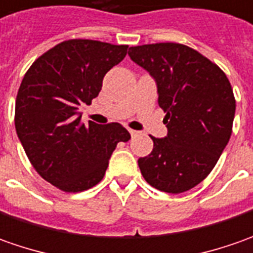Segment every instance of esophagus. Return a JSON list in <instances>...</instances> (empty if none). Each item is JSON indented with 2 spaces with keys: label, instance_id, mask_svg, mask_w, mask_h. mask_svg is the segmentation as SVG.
I'll return each instance as SVG.
<instances>
[{
  "label": "esophagus",
  "instance_id": "1",
  "mask_svg": "<svg viewBox=\"0 0 253 253\" xmlns=\"http://www.w3.org/2000/svg\"><path fill=\"white\" fill-rule=\"evenodd\" d=\"M128 133H130V135H131V137L138 135V131H135V130H133V128H128Z\"/></svg>",
  "mask_w": 253,
  "mask_h": 253
}]
</instances>
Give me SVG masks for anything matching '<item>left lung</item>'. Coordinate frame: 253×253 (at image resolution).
<instances>
[{
	"label": "left lung",
	"mask_w": 253,
	"mask_h": 253,
	"mask_svg": "<svg viewBox=\"0 0 253 253\" xmlns=\"http://www.w3.org/2000/svg\"><path fill=\"white\" fill-rule=\"evenodd\" d=\"M128 56L157 83L168 134L138 160L144 179L167 193H182L211 172L232 133L235 98L220 67L180 43L134 46Z\"/></svg>",
	"instance_id": "1"
}]
</instances>
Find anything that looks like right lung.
Returning a JSON list of instances; mask_svg holds the SVG:
<instances>
[{
	"mask_svg": "<svg viewBox=\"0 0 253 253\" xmlns=\"http://www.w3.org/2000/svg\"><path fill=\"white\" fill-rule=\"evenodd\" d=\"M126 44L88 39L58 43L33 63L15 103V128L33 168L48 183L77 193L98 185L120 141L119 123L81 122V105L99 95L105 74L127 54Z\"/></svg>",
	"mask_w": 253,
	"mask_h": 253,
	"instance_id": "obj_1",
	"label": "right lung"
}]
</instances>
